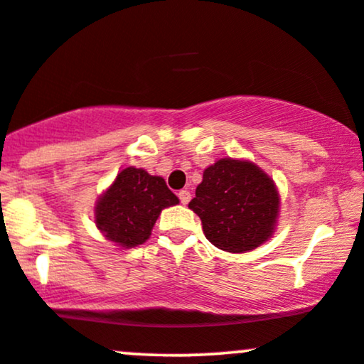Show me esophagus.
Here are the masks:
<instances>
[{
    "label": "esophagus",
    "instance_id": "obj_1",
    "mask_svg": "<svg viewBox=\"0 0 364 364\" xmlns=\"http://www.w3.org/2000/svg\"><path fill=\"white\" fill-rule=\"evenodd\" d=\"M178 196H179V202L183 203V205H186L188 202H190V198H191V193L188 190H181L178 193Z\"/></svg>",
    "mask_w": 364,
    "mask_h": 364
}]
</instances>
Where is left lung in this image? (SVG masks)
I'll use <instances>...</instances> for the list:
<instances>
[{
	"label": "left lung",
	"mask_w": 364,
	"mask_h": 364,
	"mask_svg": "<svg viewBox=\"0 0 364 364\" xmlns=\"http://www.w3.org/2000/svg\"><path fill=\"white\" fill-rule=\"evenodd\" d=\"M191 210L217 248L245 253L272 235L279 212L274 181L252 162L220 159L203 171Z\"/></svg>",
	"instance_id": "left-lung-1"
}]
</instances>
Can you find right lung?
<instances>
[{
  "label": "right lung",
  "mask_w": 364,
  "mask_h": 364,
  "mask_svg": "<svg viewBox=\"0 0 364 364\" xmlns=\"http://www.w3.org/2000/svg\"><path fill=\"white\" fill-rule=\"evenodd\" d=\"M178 196L162 178L127 168L116 176L95 207V224L109 241L124 248L149 240L162 208L176 205Z\"/></svg>",
  "instance_id": "right-lung-1"
}]
</instances>
